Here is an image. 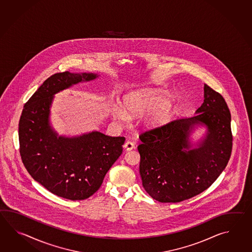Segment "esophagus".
Here are the masks:
<instances>
[{
	"instance_id": "esophagus-1",
	"label": "esophagus",
	"mask_w": 252,
	"mask_h": 252,
	"mask_svg": "<svg viewBox=\"0 0 252 252\" xmlns=\"http://www.w3.org/2000/svg\"><path fill=\"white\" fill-rule=\"evenodd\" d=\"M124 149L127 150V151H129V150H133L134 148H135V145H134L133 142H131V141H127L124 146Z\"/></svg>"
}]
</instances>
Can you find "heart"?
<instances>
[{"label": "heart", "instance_id": "obj_1", "mask_svg": "<svg viewBox=\"0 0 252 252\" xmlns=\"http://www.w3.org/2000/svg\"><path fill=\"white\" fill-rule=\"evenodd\" d=\"M124 108L113 109V118L119 122H127L128 116L136 118L150 113L144 119L149 128H160L170 123L177 113V106L170 97L163 92L145 88L128 93L124 99Z\"/></svg>", "mask_w": 252, "mask_h": 252}]
</instances>
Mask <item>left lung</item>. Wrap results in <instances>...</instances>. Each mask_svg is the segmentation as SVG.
I'll return each mask as SVG.
<instances>
[{"mask_svg":"<svg viewBox=\"0 0 252 252\" xmlns=\"http://www.w3.org/2000/svg\"><path fill=\"white\" fill-rule=\"evenodd\" d=\"M204 100L191 118L140 134L142 186L160 203H179L204 192L227 166L232 149L230 113L224 98L204 85ZM206 132L197 143L195 128Z\"/></svg>","mask_w":252,"mask_h":252,"instance_id":"8db88e82","label":"left lung"}]
</instances>
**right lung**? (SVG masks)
<instances>
[{"mask_svg":"<svg viewBox=\"0 0 252 252\" xmlns=\"http://www.w3.org/2000/svg\"><path fill=\"white\" fill-rule=\"evenodd\" d=\"M98 76L68 71L51 75L25 103L19 123L20 153L29 174L49 192L72 201L88 198L100 188L122 155L125 138L97 130L59 136L50 125V108L56 94Z\"/></svg>","mask_w":252,"mask_h":252,"instance_id":"1","label":"right lung"}]
</instances>
